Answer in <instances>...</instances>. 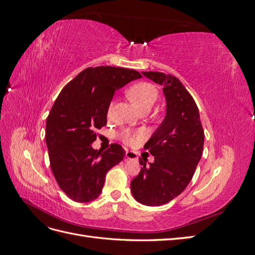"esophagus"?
Here are the masks:
<instances>
[{
	"instance_id": "34e87169",
	"label": "esophagus",
	"mask_w": 255,
	"mask_h": 255,
	"mask_svg": "<svg viewBox=\"0 0 255 255\" xmlns=\"http://www.w3.org/2000/svg\"><path fill=\"white\" fill-rule=\"evenodd\" d=\"M126 157H127L128 159H132V160H136V159L138 158L137 154H136L135 152H133V151H127Z\"/></svg>"
}]
</instances>
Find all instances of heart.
I'll use <instances>...</instances> for the list:
<instances>
[{"mask_svg": "<svg viewBox=\"0 0 255 255\" xmlns=\"http://www.w3.org/2000/svg\"><path fill=\"white\" fill-rule=\"evenodd\" d=\"M128 97L138 112H149L157 100L158 91L152 84L141 82L133 85L128 90ZM138 138L139 135H133L128 132L122 134V139L129 144L136 143Z\"/></svg>", "mask_w": 255, "mask_h": 255, "instance_id": "heart-1", "label": "heart"}]
</instances>
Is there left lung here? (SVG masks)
<instances>
[{"label": "left lung", "mask_w": 255, "mask_h": 255, "mask_svg": "<svg viewBox=\"0 0 255 255\" xmlns=\"http://www.w3.org/2000/svg\"><path fill=\"white\" fill-rule=\"evenodd\" d=\"M163 87L166 114L143 148L154 156L130 182L133 197L148 206L170 202L187 187L202 156L204 132L198 107L181 81L171 74L141 72Z\"/></svg>", "instance_id": "8db88e82"}]
</instances>
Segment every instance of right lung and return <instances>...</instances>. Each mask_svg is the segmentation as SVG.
Returning <instances> with one entry per match:
<instances>
[{
    "label": "right lung",
    "mask_w": 255,
    "mask_h": 255,
    "mask_svg": "<svg viewBox=\"0 0 255 255\" xmlns=\"http://www.w3.org/2000/svg\"><path fill=\"white\" fill-rule=\"evenodd\" d=\"M141 78L138 71L126 68H87L60 91L48 116L45 143L54 177L73 201L97 199L107 171L125 157L126 151L118 143L98 151L92 142L96 129L106 126L115 91Z\"/></svg>",
    "instance_id": "right-lung-1"
}]
</instances>
